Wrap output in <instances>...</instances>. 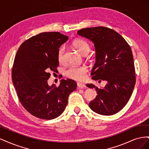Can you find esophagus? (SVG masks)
Wrapping results in <instances>:
<instances>
[{
  "mask_svg": "<svg viewBox=\"0 0 149 149\" xmlns=\"http://www.w3.org/2000/svg\"><path fill=\"white\" fill-rule=\"evenodd\" d=\"M77 86H78V87L80 89H83V88H86V85L81 83H77Z\"/></svg>",
  "mask_w": 149,
  "mask_h": 149,
  "instance_id": "esophagus-1",
  "label": "esophagus"
}]
</instances>
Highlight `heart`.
Returning <instances> with one entry per match:
<instances>
[{
    "mask_svg": "<svg viewBox=\"0 0 149 149\" xmlns=\"http://www.w3.org/2000/svg\"><path fill=\"white\" fill-rule=\"evenodd\" d=\"M73 47L82 55H86L90 50L89 43L82 39H76L72 43ZM57 59L60 64H64L66 61L65 48L61 47L58 51ZM88 72L87 68L84 66H71L65 71V75L76 81H83Z\"/></svg>",
    "mask_w": 149,
    "mask_h": 149,
    "instance_id": "obj_1",
    "label": "heart"
}]
</instances>
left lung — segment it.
Returning <instances> with one entry per match:
<instances>
[{"mask_svg":"<svg viewBox=\"0 0 149 149\" xmlns=\"http://www.w3.org/2000/svg\"><path fill=\"white\" fill-rule=\"evenodd\" d=\"M78 34L94 43L96 61L92 70L93 79L106 81L104 88L87 84L97 95L89 104L97 114L113 115L126 105L136 84V72L131 48L122 36L104 26L82 29Z\"/></svg>","mask_w":149,"mask_h":149,"instance_id":"8db88e82","label":"left lung"}]
</instances>
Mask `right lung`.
I'll use <instances>...</instances> for the list:
<instances>
[{
	"label": "right lung",
	"instance_id": "add662e5",
	"mask_svg": "<svg viewBox=\"0 0 149 149\" xmlns=\"http://www.w3.org/2000/svg\"><path fill=\"white\" fill-rule=\"evenodd\" d=\"M68 37L60 32H43L22 43L17 52L12 70V78L22 105L35 117L53 119L60 116L68 96L77 84L71 79L49 86L50 72L59 65L57 53Z\"/></svg>",
	"mask_w": 149,
	"mask_h": 149
}]
</instances>
